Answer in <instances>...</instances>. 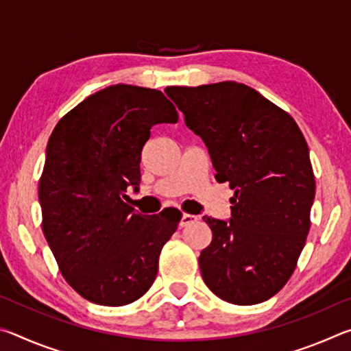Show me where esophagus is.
I'll list each match as a JSON object with an SVG mask.
<instances>
[{
    "label": "esophagus",
    "instance_id": "34e87169",
    "mask_svg": "<svg viewBox=\"0 0 351 351\" xmlns=\"http://www.w3.org/2000/svg\"><path fill=\"white\" fill-rule=\"evenodd\" d=\"M197 221H198V218L195 217V215H192V213H184L180 224H181V228H186V226H190V224H193V223H197Z\"/></svg>",
    "mask_w": 351,
    "mask_h": 351
}]
</instances>
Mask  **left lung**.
<instances>
[{
    "label": "left lung",
    "instance_id": "left-lung-1",
    "mask_svg": "<svg viewBox=\"0 0 351 351\" xmlns=\"http://www.w3.org/2000/svg\"><path fill=\"white\" fill-rule=\"evenodd\" d=\"M186 125L209 150L218 182L235 190L229 221L204 217V283L229 304L255 305L289 280L310 232L316 181L306 141L287 111L237 82L170 86Z\"/></svg>",
    "mask_w": 351,
    "mask_h": 351
}]
</instances>
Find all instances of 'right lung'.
<instances>
[{
	"instance_id": "add662e5",
	"label": "right lung",
	"mask_w": 351,
	"mask_h": 351,
	"mask_svg": "<svg viewBox=\"0 0 351 351\" xmlns=\"http://www.w3.org/2000/svg\"><path fill=\"white\" fill-rule=\"evenodd\" d=\"M176 123L161 91L112 85L66 112L46 147L41 228L58 268L83 299L122 306L144 295L182 213L142 215L123 203L141 181V152L156 123Z\"/></svg>"
}]
</instances>
